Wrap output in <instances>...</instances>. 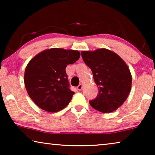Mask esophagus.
Returning <instances> with one entry per match:
<instances>
[{"label": "esophagus", "mask_w": 155, "mask_h": 155, "mask_svg": "<svg viewBox=\"0 0 155 155\" xmlns=\"http://www.w3.org/2000/svg\"><path fill=\"white\" fill-rule=\"evenodd\" d=\"M82 88H83V84H79V85H78V86L77 87V90L78 91H81V90H82Z\"/></svg>", "instance_id": "obj_1"}]
</instances>
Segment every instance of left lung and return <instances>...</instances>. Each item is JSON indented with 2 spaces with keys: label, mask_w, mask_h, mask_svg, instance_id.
<instances>
[{
  "label": "left lung",
  "mask_w": 155,
  "mask_h": 155,
  "mask_svg": "<svg viewBox=\"0 0 155 155\" xmlns=\"http://www.w3.org/2000/svg\"><path fill=\"white\" fill-rule=\"evenodd\" d=\"M85 64L92 71L98 89L96 98L90 105L102 113H111L127 100L131 90L132 76L128 65L115 52L106 48L82 51Z\"/></svg>",
  "instance_id": "obj_1"
}]
</instances>
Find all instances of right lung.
I'll list each match as a JSON object with an SVG mask.
<instances>
[{"mask_svg":"<svg viewBox=\"0 0 155 155\" xmlns=\"http://www.w3.org/2000/svg\"><path fill=\"white\" fill-rule=\"evenodd\" d=\"M79 57L78 51L52 48L40 52L28 62L25 72V85L36 105L53 113L69 104L74 92L69 88L65 68Z\"/></svg>","mask_w":155,"mask_h":155,"instance_id":"right-lung-1","label":"right lung"}]
</instances>
